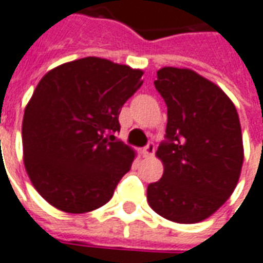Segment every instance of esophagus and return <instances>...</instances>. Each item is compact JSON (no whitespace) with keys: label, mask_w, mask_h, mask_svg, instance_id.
Returning <instances> with one entry per match:
<instances>
[{"label":"esophagus","mask_w":263,"mask_h":263,"mask_svg":"<svg viewBox=\"0 0 263 263\" xmlns=\"http://www.w3.org/2000/svg\"><path fill=\"white\" fill-rule=\"evenodd\" d=\"M155 151H156V146L153 142H149L146 146L143 147V156L145 157H152L155 155Z\"/></svg>","instance_id":"34e87169"}]
</instances>
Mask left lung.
<instances>
[{"instance_id":"8db88e82","label":"left lung","mask_w":263,"mask_h":263,"mask_svg":"<svg viewBox=\"0 0 263 263\" xmlns=\"http://www.w3.org/2000/svg\"><path fill=\"white\" fill-rule=\"evenodd\" d=\"M155 87L167 106L166 139L157 147L164 164L147 185V202L176 223L205 220L234 191L244 160L240 118L220 87L191 69L157 71Z\"/></svg>"}]
</instances>
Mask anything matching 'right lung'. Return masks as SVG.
Here are the masks:
<instances>
[{
	"label": "right lung",
	"mask_w": 263,
	"mask_h": 263,
	"mask_svg": "<svg viewBox=\"0 0 263 263\" xmlns=\"http://www.w3.org/2000/svg\"><path fill=\"white\" fill-rule=\"evenodd\" d=\"M141 69L97 57L47 72L25 108L23 160L36 191L62 212L86 213L111 199L135 153L116 139L121 107Z\"/></svg>",
	"instance_id": "add662e5"
}]
</instances>
